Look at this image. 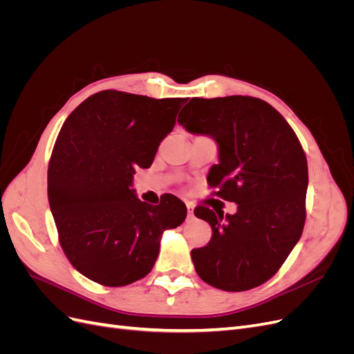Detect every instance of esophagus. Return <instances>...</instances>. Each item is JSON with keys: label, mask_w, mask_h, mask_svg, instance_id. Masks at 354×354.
Masks as SVG:
<instances>
[{"label": "esophagus", "mask_w": 354, "mask_h": 354, "mask_svg": "<svg viewBox=\"0 0 354 354\" xmlns=\"http://www.w3.org/2000/svg\"><path fill=\"white\" fill-rule=\"evenodd\" d=\"M187 216L194 217V205H190V203H187Z\"/></svg>", "instance_id": "obj_1"}]
</instances>
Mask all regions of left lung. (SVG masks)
I'll return each instance as SVG.
<instances>
[{"instance_id":"1","label":"left lung","mask_w":354,"mask_h":354,"mask_svg":"<svg viewBox=\"0 0 354 354\" xmlns=\"http://www.w3.org/2000/svg\"><path fill=\"white\" fill-rule=\"evenodd\" d=\"M177 122L212 137L218 164L208 174L217 196L238 211L196 207L212 236L192 250L202 281L223 291H246L267 282L297 245L306 221L307 159L294 130L273 106L250 95L192 99Z\"/></svg>"}]
</instances>
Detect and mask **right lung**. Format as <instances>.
Segmentation results:
<instances>
[{"label":"right lung","mask_w":354,"mask_h":354,"mask_svg":"<svg viewBox=\"0 0 354 354\" xmlns=\"http://www.w3.org/2000/svg\"><path fill=\"white\" fill-rule=\"evenodd\" d=\"M186 102L104 90L63 124L48 164V202L63 251L90 281L125 286L142 279L162 233L185 221L177 196L151 205L131 186L136 168L152 165Z\"/></svg>","instance_id":"1"}]
</instances>
